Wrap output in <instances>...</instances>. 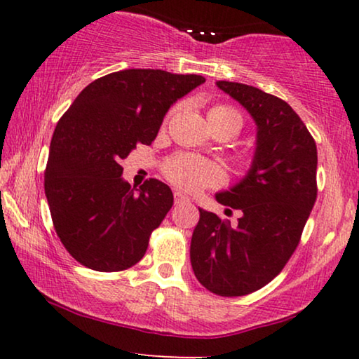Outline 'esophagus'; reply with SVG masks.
Wrapping results in <instances>:
<instances>
[{
	"mask_svg": "<svg viewBox=\"0 0 359 359\" xmlns=\"http://www.w3.org/2000/svg\"><path fill=\"white\" fill-rule=\"evenodd\" d=\"M175 203L180 204V203H189V198L186 194L181 193V191H175Z\"/></svg>",
	"mask_w": 359,
	"mask_h": 359,
	"instance_id": "1",
	"label": "esophagus"
}]
</instances>
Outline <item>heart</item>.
<instances>
[{
	"label": "heart",
	"mask_w": 359,
	"mask_h": 359,
	"mask_svg": "<svg viewBox=\"0 0 359 359\" xmlns=\"http://www.w3.org/2000/svg\"><path fill=\"white\" fill-rule=\"evenodd\" d=\"M176 107L166 114L163 126H168L171 117L175 116ZM209 124L214 126H233L235 129L240 130L242 127V114L230 104H215L209 109ZM163 173L166 180L180 189L188 191V193H198V191L215 186L222 178L220 168L212 161L201 158L193 154H178L166 160L163 166Z\"/></svg>",
	"instance_id": "1"
}]
</instances>
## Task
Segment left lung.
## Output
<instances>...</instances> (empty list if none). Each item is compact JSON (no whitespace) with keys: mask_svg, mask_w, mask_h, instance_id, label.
Instances as JSON below:
<instances>
[{"mask_svg":"<svg viewBox=\"0 0 359 359\" xmlns=\"http://www.w3.org/2000/svg\"><path fill=\"white\" fill-rule=\"evenodd\" d=\"M217 86L257 122V151L248 175L215 196L227 210L242 212L237 225L199 209L191 264L208 291L238 297L273 281L296 252L317 199V145L281 97L242 83Z\"/></svg>","mask_w":359,"mask_h":359,"instance_id":"1","label":"left lung"}]
</instances>
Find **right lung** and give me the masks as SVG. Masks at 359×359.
I'll list each match as a JSON object with an SVG mask.
<instances>
[{
    "label": "right lung",
    "instance_id": "obj_1",
    "mask_svg": "<svg viewBox=\"0 0 359 359\" xmlns=\"http://www.w3.org/2000/svg\"><path fill=\"white\" fill-rule=\"evenodd\" d=\"M204 81L150 68L114 72L90 83L57 122L43 186L58 238L83 266L124 271L145 255L173 193L155 178L130 188L121 160L150 145L170 106Z\"/></svg>",
    "mask_w": 359,
    "mask_h": 359
}]
</instances>
